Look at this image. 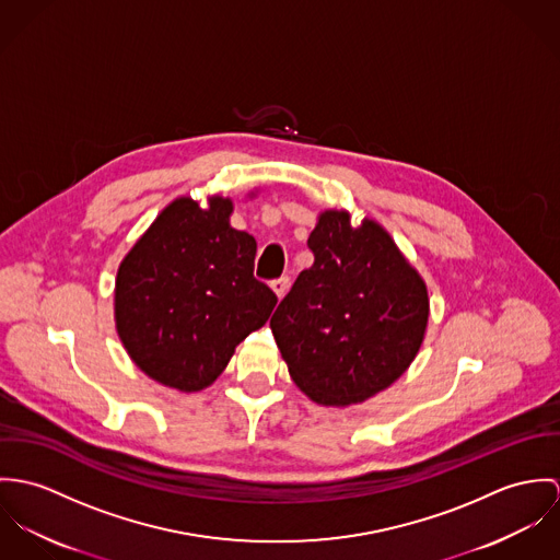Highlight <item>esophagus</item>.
I'll return each mask as SVG.
<instances>
[{"instance_id": "34e87169", "label": "esophagus", "mask_w": 560, "mask_h": 560, "mask_svg": "<svg viewBox=\"0 0 560 560\" xmlns=\"http://www.w3.org/2000/svg\"><path fill=\"white\" fill-rule=\"evenodd\" d=\"M270 288H272V292L277 294V299L281 301V299L288 294V290H290V279H288V277H281V279L272 281Z\"/></svg>"}]
</instances>
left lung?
Listing matches in <instances>:
<instances>
[{"mask_svg":"<svg viewBox=\"0 0 560 560\" xmlns=\"http://www.w3.org/2000/svg\"><path fill=\"white\" fill-rule=\"evenodd\" d=\"M303 270L270 328L288 372L311 401L363 404L404 375L430 319L428 285L390 234L370 217L319 212Z\"/></svg>","mask_w":560,"mask_h":560,"instance_id":"left-lung-1","label":"left lung"}]
</instances>
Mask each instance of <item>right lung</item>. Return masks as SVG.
I'll return each mask as SVG.
<instances>
[{"label":"right lung","mask_w":560,"mask_h":560,"mask_svg":"<svg viewBox=\"0 0 560 560\" xmlns=\"http://www.w3.org/2000/svg\"><path fill=\"white\" fill-rule=\"evenodd\" d=\"M255 192L250 190L249 197ZM234 201L210 195L167 203L120 261L114 317L130 361L154 382L210 386L277 296L253 277L257 243L230 225Z\"/></svg>","instance_id":"add662e5"}]
</instances>
